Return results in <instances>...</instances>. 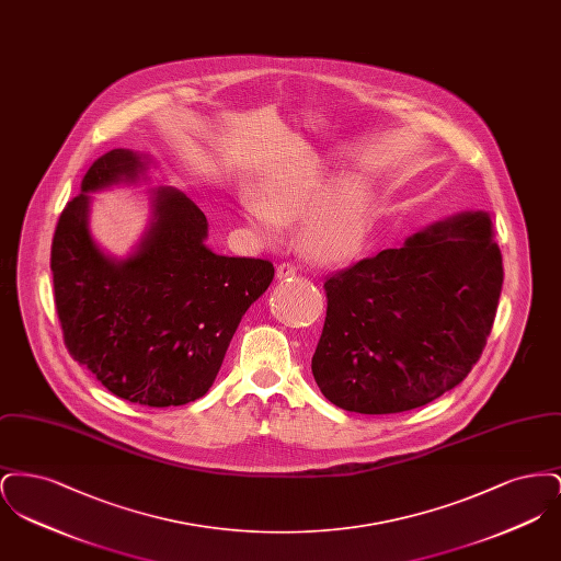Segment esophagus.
<instances>
[{
	"mask_svg": "<svg viewBox=\"0 0 561 561\" xmlns=\"http://www.w3.org/2000/svg\"><path fill=\"white\" fill-rule=\"evenodd\" d=\"M296 271H298V267H296L294 263H282V265L277 267V277H279V279L293 277V275H296Z\"/></svg>",
	"mask_w": 561,
	"mask_h": 561,
	"instance_id": "esophagus-1",
	"label": "esophagus"
}]
</instances>
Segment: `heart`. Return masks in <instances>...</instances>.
I'll return each instance as SVG.
<instances>
[{
    "mask_svg": "<svg viewBox=\"0 0 561 561\" xmlns=\"http://www.w3.org/2000/svg\"><path fill=\"white\" fill-rule=\"evenodd\" d=\"M243 214L252 229L277 240L284 220L307 218L305 241L325 259L355 254L370 233L373 197L362 181H348L325 193V176L316 165H300L268 176L265 199L245 197Z\"/></svg>",
    "mask_w": 561,
    "mask_h": 561,
    "instance_id": "obj_1",
    "label": "heart"
}]
</instances>
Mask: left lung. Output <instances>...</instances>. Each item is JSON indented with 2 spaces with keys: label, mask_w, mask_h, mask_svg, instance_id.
Segmentation results:
<instances>
[{
  "label": "left lung",
  "mask_w": 561,
  "mask_h": 561,
  "mask_svg": "<svg viewBox=\"0 0 561 561\" xmlns=\"http://www.w3.org/2000/svg\"><path fill=\"white\" fill-rule=\"evenodd\" d=\"M503 256L485 213H465L325 277L313 378L334 405L396 414L467 378L492 332Z\"/></svg>",
  "instance_id": "8db88e82"
}]
</instances>
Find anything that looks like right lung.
<instances>
[{"instance_id": "right-lung-1", "label": "right lung", "mask_w": 561, "mask_h": 561, "mask_svg": "<svg viewBox=\"0 0 561 561\" xmlns=\"http://www.w3.org/2000/svg\"><path fill=\"white\" fill-rule=\"evenodd\" d=\"M145 161L113 149L90 165L53 238L54 305L71 357L122 400L168 408L208 393L248 307L273 279L263 259L218 256L208 220L163 187L128 261H111L88 231L92 191L134 181Z\"/></svg>"}]
</instances>
